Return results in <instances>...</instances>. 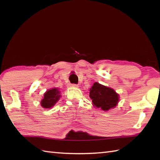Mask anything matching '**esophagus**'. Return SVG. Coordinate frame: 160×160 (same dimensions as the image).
<instances>
[{
    "label": "esophagus",
    "instance_id": "34e87169",
    "mask_svg": "<svg viewBox=\"0 0 160 160\" xmlns=\"http://www.w3.org/2000/svg\"><path fill=\"white\" fill-rule=\"evenodd\" d=\"M69 87H78V84H69Z\"/></svg>",
    "mask_w": 160,
    "mask_h": 160
}]
</instances>
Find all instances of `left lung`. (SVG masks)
<instances>
[{
	"label": "left lung",
	"mask_w": 160,
	"mask_h": 160,
	"mask_svg": "<svg viewBox=\"0 0 160 160\" xmlns=\"http://www.w3.org/2000/svg\"><path fill=\"white\" fill-rule=\"evenodd\" d=\"M89 97L92 100L93 106L103 111L114 108L119 101V94L113 89L98 82H95L90 89Z\"/></svg>",
	"instance_id": "1"
}]
</instances>
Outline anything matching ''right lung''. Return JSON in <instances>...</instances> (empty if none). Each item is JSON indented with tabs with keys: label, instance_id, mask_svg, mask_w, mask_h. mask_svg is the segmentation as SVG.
<instances>
[{
	"label": "right lung",
	"instance_id": "add662e5",
	"mask_svg": "<svg viewBox=\"0 0 160 160\" xmlns=\"http://www.w3.org/2000/svg\"><path fill=\"white\" fill-rule=\"evenodd\" d=\"M60 96V91L57 88L47 91L40 102L41 106L45 108H52L59 100Z\"/></svg>",
	"mask_w": 160,
	"mask_h": 160
}]
</instances>
